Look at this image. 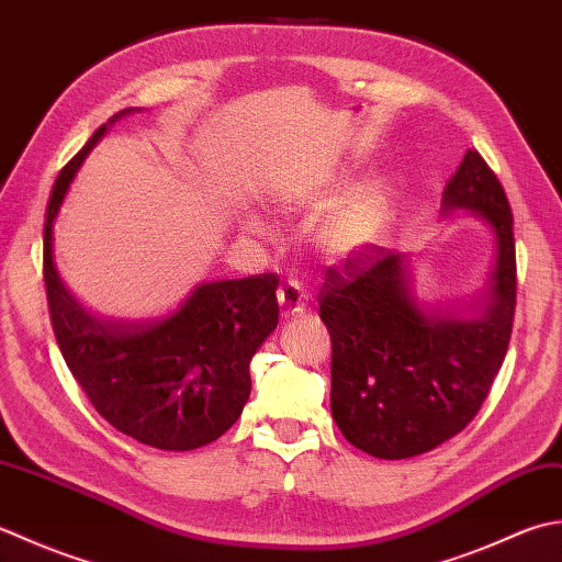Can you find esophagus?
Segmentation results:
<instances>
[{
  "label": "esophagus",
  "instance_id": "esophagus-1",
  "mask_svg": "<svg viewBox=\"0 0 562 562\" xmlns=\"http://www.w3.org/2000/svg\"><path fill=\"white\" fill-rule=\"evenodd\" d=\"M279 303L283 305V311L289 313H303L307 307V291L303 289L301 281H285L279 289Z\"/></svg>",
  "mask_w": 562,
  "mask_h": 562
}]
</instances>
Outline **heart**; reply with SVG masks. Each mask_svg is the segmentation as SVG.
<instances>
[{"label": "heart", "mask_w": 562, "mask_h": 562, "mask_svg": "<svg viewBox=\"0 0 562 562\" xmlns=\"http://www.w3.org/2000/svg\"><path fill=\"white\" fill-rule=\"evenodd\" d=\"M387 209H391V184L378 179L373 184L363 187L359 193H353L345 205H339V209L325 217L319 239H323V245L329 251H337V255L363 249L381 233ZM255 231L261 233L265 225L255 223Z\"/></svg>", "instance_id": "1"}]
</instances>
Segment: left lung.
Returning a JSON list of instances; mask_svg holds the SVG:
<instances>
[{"instance_id": "1", "label": "left lung", "mask_w": 562, "mask_h": 562, "mask_svg": "<svg viewBox=\"0 0 562 562\" xmlns=\"http://www.w3.org/2000/svg\"><path fill=\"white\" fill-rule=\"evenodd\" d=\"M443 213L465 209L495 233L497 257L477 315L439 317L409 291V261L366 245L329 267L319 317L331 337V417L375 458H412L463 431L507 357L517 307L514 217L495 171L468 150L443 189Z\"/></svg>"}]
</instances>
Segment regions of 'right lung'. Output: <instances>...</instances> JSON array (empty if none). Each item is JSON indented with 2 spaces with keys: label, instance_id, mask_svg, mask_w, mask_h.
I'll return each mask as SVG.
<instances>
[{
  "label": "right lung",
  "instance_id": "add662e5",
  "mask_svg": "<svg viewBox=\"0 0 562 562\" xmlns=\"http://www.w3.org/2000/svg\"><path fill=\"white\" fill-rule=\"evenodd\" d=\"M55 179L45 211L43 279L50 323L67 369L111 427L162 451H191L231 429L251 391L249 361L279 325V279L259 273L211 281L165 317L101 319L57 277L53 221L70 181L109 125Z\"/></svg>",
  "mask_w": 562,
  "mask_h": 562
}]
</instances>
